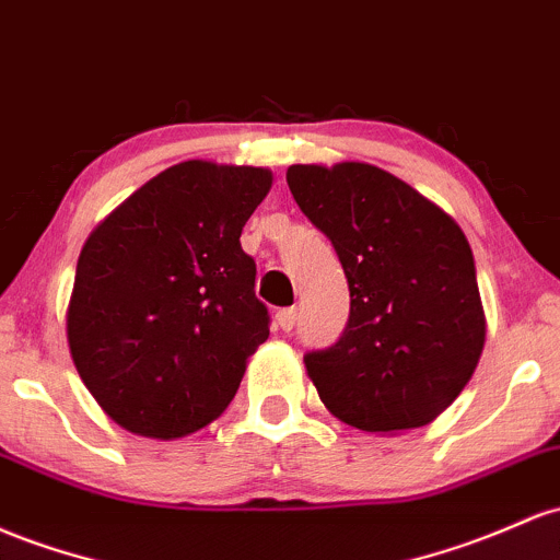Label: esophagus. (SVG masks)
Returning <instances> with one entry per match:
<instances>
[{"mask_svg": "<svg viewBox=\"0 0 560 560\" xmlns=\"http://www.w3.org/2000/svg\"><path fill=\"white\" fill-rule=\"evenodd\" d=\"M276 324L284 331H292L294 324H298V308H281L276 313Z\"/></svg>", "mask_w": 560, "mask_h": 560, "instance_id": "esophagus-1", "label": "esophagus"}]
</instances>
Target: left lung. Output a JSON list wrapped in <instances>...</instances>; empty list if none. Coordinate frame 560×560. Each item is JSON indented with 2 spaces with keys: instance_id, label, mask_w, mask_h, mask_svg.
<instances>
[{
  "instance_id": "1",
  "label": "left lung",
  "mask_w": 560,
  "mask_h": 560,
  "mask_svg": "<svg viewBox=\"0 0 560 560\" xmlns=\"http://www.w3.org/2000/svg\"><path fill=\"white\" fill-rule=\"evenodd\" d=\"M287 183L335 244L350 290L340 340L305 353L318 398L366 433L428 425L468 385L487 342L463 229L374 164H292Z\"/></svg>"
}]
</instances>
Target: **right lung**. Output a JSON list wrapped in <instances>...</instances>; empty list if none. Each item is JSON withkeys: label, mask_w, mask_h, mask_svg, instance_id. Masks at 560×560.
Returning a JSON list of instances; mask_svg holds the SVG:
<instances>
[{"label": "right lung", "mask_w": 560, "mask_h": 560, "mask_svg": "<svg viewBox=\"0 0 560 560\" xmlns=\"http://www.w3.org/2000/svg\"><path fill=\"white\" fill-rule=\"evenodd\" d=\"M270 186L266 167L190 159L88 236L66 337L79 377L119 428L183 439L233 401L268 340L255 260L238 236Z\"/></svg>", "instance_id": "add662e5"}]
</instances>
